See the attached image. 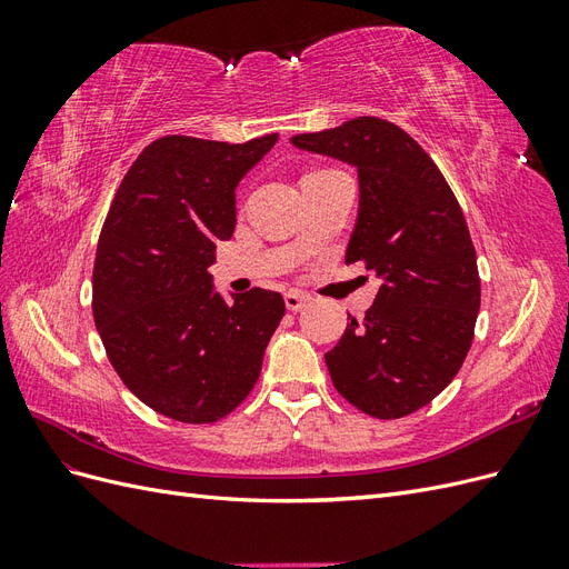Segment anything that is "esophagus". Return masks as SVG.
<instances>
[{
	"label": "esophagus",
	"mask_w": 569,
	"mask_h": 569,
	"mask_svg": "<svg viewBox=\"0 0 569 569\" xmlns=\"http://www.w3.org/2000/svg\"><path fill=\"white\" fill-rule=\"evenodd\" d=\"M284 303H287V308H289L291 313H297V311H301V308L308 303V297L303 295V291L291 289V291H287V295H284Z\"/></svg>",
	"instance_id": "34e87169"
}]
</instances>
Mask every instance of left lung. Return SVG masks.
<instances>
[{
    "label": "left lung",
    "mask_w": 569,
    "mask_h": 569,
    "mask_svg": "<svg viewBox=\"0 0 569 569\" xmlns=\"http://www.w3.org/2000/svg\"><path fill=\"white\" fill-rule=\"evenodd\" d=\"M291 144L358 168L347 263L382 280L363 320L325 353L337 391L380 420L410 416L451 385L475 337L477 253L468 222L429 153L389 120L360 116Z\"/></svg>",
    "instance_id": "8db88e82"
}]
</instances>
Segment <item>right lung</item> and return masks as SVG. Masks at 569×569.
<instances>
[{
	"label": "right lung",
	"instance_id": "1",
	"mask_svg": "<svg viewBox=\"0 0 569 569\" xmlns=\"http://www.w3.org/2000/svg\"><path fill=\"white\" fill-rule=\"evenodd\" d=\"M278 142L168 134L130 166L99 234L92 313L123 385L166 418L206 425L242 403L284 316L278 291H213L216 244L237 222L234 187Z\"/></svg>",
	"mask_w": 569,
	"mask_h": 569
}]
</instances>
